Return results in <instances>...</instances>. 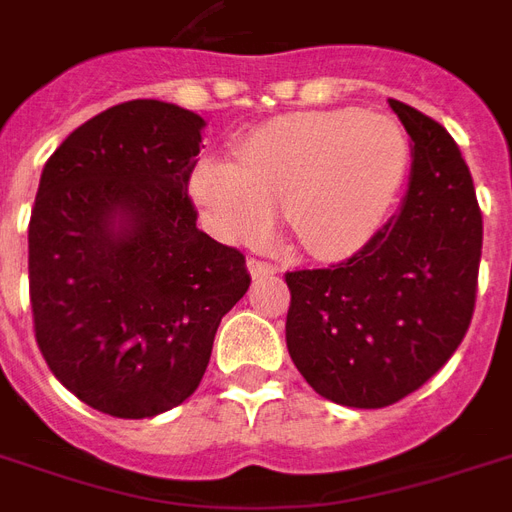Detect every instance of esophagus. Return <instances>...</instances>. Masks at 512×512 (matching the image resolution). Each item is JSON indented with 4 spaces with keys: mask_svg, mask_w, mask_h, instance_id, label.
I'll return each mask as SVG.
<instances>
[{
    "mask_svg": "<svg viewBox=\"0 0 512 512\" xmlns=\"http://www.w3.org/2000/svg\"><path fill=\"white\" fill-rule=\"evenodd\" d=\"M247 265H249V273H252V279H268V276H276V273H279V268H276V265L263 263V260H255V257H252Z\"/></svg>",
    "mask_w": 512,
    "mask_h": 512,
    "instance_id": "1",
    "label": "esophagus"
}]
</instances>
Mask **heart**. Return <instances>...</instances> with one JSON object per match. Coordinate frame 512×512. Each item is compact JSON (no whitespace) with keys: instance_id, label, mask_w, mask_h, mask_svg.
<instances>
[{"instance_id":"b5f03b06","label":"heart","mask_w":512,"mask_h":512,"mask_svg":"<svg viewBox=\"0 0 512 512\" xmlns=\"http://www.w3.org/2000/svg\"><path fill=\"white\" fill-rule=\"evenodd\" d=\"M406 170V140L393 119L358 108L271 119L236 148V162L204 159L191 196L217 236L257 244L287 209L311 255L342 257L372 241Z\"/></svg>"}]
</instances>
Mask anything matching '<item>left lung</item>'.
I'll use <instances>...</instances> for the list:
<instances>
[{
  "label": "left lung",
  "mask_w": 512,
  "mask_h": 512,
  "mask_svg": "<svg viewBox=\"0 0 512 512\" xmlns=\"http://www.w3.org/2000/svg\"><path fill=\"white\" fill-rule=\"evenodd\" d=\"M412 138L401 212L356 255L287 273L289 356L319 396L382 409L425 385L473 319L484 223L454 138L390 98Z\"/></svg>",
  "instance_id": "1"
}]
</instances>
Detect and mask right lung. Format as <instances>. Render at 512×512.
Instances as JSON below:
<instances>
[{
  "instance_id": "add662e5",
  "label": "right lung",
  "mask_w": 512,
  "mask_h": 512,
  "mask_svg": "<svg viewBox=\"0 0 512 512\" xmlns=\"http://www.w3.org/2000/svg\"><path fill=\"white\" fill-rule=\"evenodd\" d=\"M201 130L175 103L127 100L76 127L42 170L28 223L36 345L111 417L183 404L252 281L239 249L196 228Z\"/></svg>"
}]
</instances>
